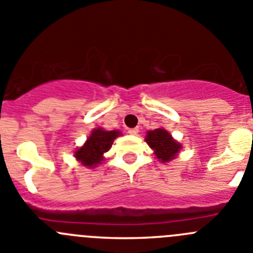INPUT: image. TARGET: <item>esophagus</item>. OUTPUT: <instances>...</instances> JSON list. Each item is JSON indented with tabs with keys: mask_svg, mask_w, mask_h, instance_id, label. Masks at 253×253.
Listing matches in <instances>:
<instances>
[{
	"mask_svg": "<svg viewBox=\"0 0 253 253\" xmlns=\"http://www.w3.org/2000/svg\"><path fill=\"white\" fill-rule=\"evenodd\" d=\"M138 131H140V129H138L137 127H134V128H129L128 129V133L129 134H137Z\"/></svg>",
	"mask_w": 253,
	"mask_h": 253,
	"instance_id": "esophagus-1",
	"label": "esophagus"
}]
</instances>
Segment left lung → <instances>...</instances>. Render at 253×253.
Here are the masks:
<instances>
[{
    "mask_svg": "<svg viewBox=\"0 0 253 253\" xmlns=\"http://www.w3.org/2000/svg\"><path fill=\"white\" fill-rule=\"evenodd\" d=\"M146 142L155 150V155L161 162L171 161L180 151L181 145L172 138L171 134L164 128H156L148 131Z\"/></svg>",
    "mask_w": 253,
    "mask_h": 253,
    "instance_id": "8db88e82",
    "label": "left lung"
}]
</instances>
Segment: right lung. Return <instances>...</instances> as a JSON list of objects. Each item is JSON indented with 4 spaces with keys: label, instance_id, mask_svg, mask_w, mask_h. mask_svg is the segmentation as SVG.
Listing matches in <instances>:
<instances>
[{
    "label": "right lung",
    "instance_id": "1",
    "mask_svg": "<svg viewBox=\"0 0 253 253\" xmlns=\"http://www.w3.org/2000/svg\"><path fill=\"white\" fill-rule=\"evenodd\" d=\"M119 134H121L119 131H105L102 128L93 129L86 143L75 152V157L84 166L94 167L101 164L103 160V153L110 150Z\"/></svg>",
    "mask_w": 253,
    "mask_h": 253
}]
</instances>
